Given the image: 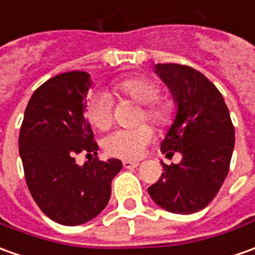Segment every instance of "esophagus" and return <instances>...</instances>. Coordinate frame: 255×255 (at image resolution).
I'll return each mask as SVG.
<instances>
[{
    "label": "esophagus",
    "instance_id": "obj_1",
    "mask_svg": "<svg viewBox=\"0 0 255 255\" xmlns=\"http://www.w3.org/2000/svg\"><path fill=\"white\" fill-rule=\"evenodd\" d=\"M123 166H124V169H135V167H138V166H139V162L124 160V162H123Z\"/></svg>",
    "mask_w": 255,
    "mask_h": 255
}]
</instances>
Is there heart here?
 <instances>
[{
  "instance_id": "obj_1",
  "label": "heart",
  "mask_w": 255,
  "mask_h": 255,
  "mask_svg": "<svg viewBox=\"0 0 255 255\" xmlns=\"http://www.w3.org/2000/svg\"><path fill=\"white\" fill-rule=\"evenodd\" d=\"M112 92L119 98H128L142 105L139 121H149L159 128L167 127L173 120V109L166 100H160L159 85L146 77H131L121 79L112 86ZM85 117L89 124L100 131L107 129L113 123V103L106 93L96 92L89 95L85 103ZM153 139L149 126L142 124L135 128H121L105 139V149L109 155L121 159H136L145 146Z\"/></svg>"
}]
</instances>
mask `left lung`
<instances>
[{"instance_id":"left-lung-1","label":"left lung","mask_w":255,"mask_h":255,"mask_svg":"<svg viewBox=\"0 0 255 255\" xmlns=\"http://www.w3.org/2000/svg\"><path fill=\"white\" fill-rule=\"evenodd\" d=\"M155 72L170 89L176 117L160 143L166 156L180 152L178 164L148 188L150 198L173 214H194L216 197L229 173L235 127L222 93L200 71L180 64H156Z\"/></svg>"}]
</instances>
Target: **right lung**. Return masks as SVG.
Returning <instances> with one entry per match:
<instances>
[{"instance_id":"right-lung-1","label":"right lung","mask_w":255,"mask_h":255,"mask_svg":"<svg viewBox=\"0 0 255 255\" xmlns=\"http://www.w3.org/2000/svg\"><path fill=\"white\" fill-rule=\"evenodd\" d=\"M88 72L71 71L39 86L26 106L19 134V155L33 200L51 221L77 226L98 216L121 170L119 159L79 166L81 152L98 155L91 124L85 120Z\"/></svg>"}]
</instances>
